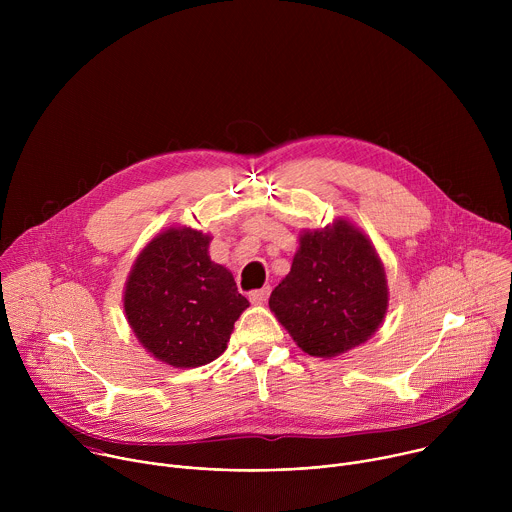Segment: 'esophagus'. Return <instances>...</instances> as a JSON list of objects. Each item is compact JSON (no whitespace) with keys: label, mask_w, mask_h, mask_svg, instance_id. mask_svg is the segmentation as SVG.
<instances>
[{"label":"esophagus","mask_w":512,"mask_h":512,"mask_svg":"<svg viewBox=\"0 0 512 512\" xmlns=\"http://www.w3.org/2000/svg\"><path fill=\"white\" fill-rule=\"evenodd\" d=\"M269 291H271L269 285H265V287H261V289H255V291H251V294H249V300H251L253 304H263V302L269 298Z\"/></svg>","instance_id":"1"}]
</instances>
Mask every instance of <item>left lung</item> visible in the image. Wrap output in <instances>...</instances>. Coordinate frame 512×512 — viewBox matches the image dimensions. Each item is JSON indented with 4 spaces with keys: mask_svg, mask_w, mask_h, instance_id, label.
I'll return each instance as SVG.
<instances>
[{
    "mask_svg": "<svg viewBox=\"0 0 512 512\" xmlns=\"http://www.w3.org/2000/svg\"><path fill=\"white\" fill-rule=\"evenodd\" d=\"M389 306L385 267L346 218L304 231L291 271L271 291L269 308L308 354L330 358L367 342Z\"/></svg>",
    "mask_w": 512,
    "mask_h": 512,
    "instance_id": "8db88e82",
    "label": "left lung"
}]
</instances>
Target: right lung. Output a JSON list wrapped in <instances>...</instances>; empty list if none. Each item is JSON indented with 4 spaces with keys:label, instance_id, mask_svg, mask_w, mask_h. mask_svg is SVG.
I'll list each match as a JSON object with an SVG mask.
<instances>
[{
    "label": "right lung",
    "instance_id": "1",
    "mask_svg": "<svg viewBox=\"0 0 512 512\" xmlns=\"http://www.w3.org/2000/svg\"><path fill=\"white\" fill-rule=\"evenodd\" d=\"M210 235L170 227L137 255L123 291L127 322L158 360L176 369L212 362L249 302L233 273L210 261Z\"/></svg>",
    "mask_w": 512,
    "mask_h": 512
}]
</instances>
